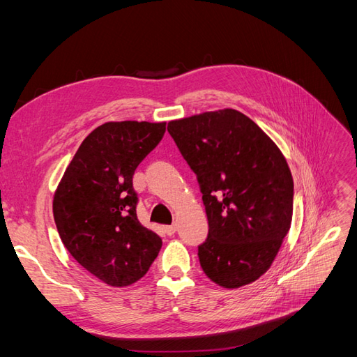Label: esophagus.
Returning a JSON list of instances; mask_svg holds the SVG:
<instances>
[{
    "label": "esophagus",
    "instance_id": "obj_1",
    "mask_svg": "<svg viewBox=\"0 0 357 357\" xmlns=\"http://www.w3.org/2000/svg\"><path fill=\"white\" fill-rule=\"evenodd\" d=\"M164 231H165V234L172 235V234H174V232L177 231V226H176V225H168V226H165Z\"/></svg>",
    "mask_w": 357,
    "mask_h": 357
}]
</instances>
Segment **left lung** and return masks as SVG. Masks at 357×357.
<instances>
[{"label": "left lung", "mask_w": 357, "mask_h": 357, "mask_svg": "<svg viewBox=\"0 0 357 357\" xmlns=\"http://www.w3.org/2000/svg\"><path fill=\"white\" fill-rule=\"evenodd\" d=\"M197 174L208 236L198 247L202 271L225 289L253 283L283 244L294 213V178L277 144L234 109L168 122Z\"/></svg>", "instance_id": "8db88e82"}]
</instances>
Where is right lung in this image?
I'll return each instance as SVG.
<instances>
[{
  "mask_svg": "<svg viewBox=\"0 0 357 357\" xmlns=\"http://www.w3.org/2000/svg\"><path fill=\"white\" fill-rule=\"evenodd\" d=\"M165 122H107L86 137L53 197L61 240L105 284L138 282L162 240L139 223L132 176L165 134Z\"/></svg>",
  "mask_w": 357,
  "mask_h": 357,
  "instance_id": "right-lung-1",
  "label": "right lung"
}]
</instances>
